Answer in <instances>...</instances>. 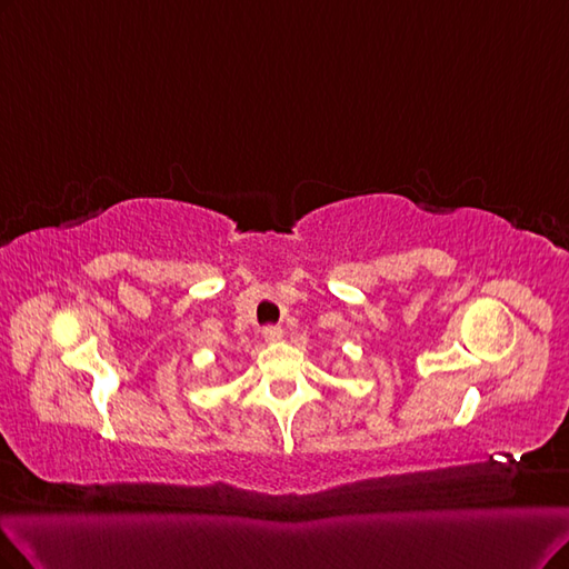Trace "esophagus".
Returning <instances> with one entry per match:
<instances>
[{"instance_id":"obj_1","label":"esophagus","mask_w":569,"mask_h":569,"mask_svg":"<svg viewBox=\"0 0 569 569\" xmlns=\"http://www.w3.org/2000/svg\"><path fill=\"white\" fill-rule=\"evenodd\" d=\"M262 336H264V340H269V343H276V340L283 338V329L281 327H264Z\"/></svg>"}]
</instances>
